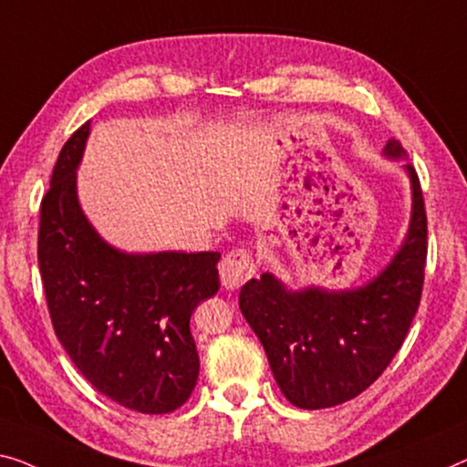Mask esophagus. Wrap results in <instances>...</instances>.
I'll return each instance as SVG.
<instances>
[{
    "label": "esophagus",
    "mask_w": 467,
    "mask_h": 467,
    "mask_svg": "<svg viewBox=\"0 0 467 467\" xmlns=\"http://www.w3.org/2000/svg\"><path fill=\"white\" fill-rule=\"evenodd\" d=\"M255 273L254 255L247 249H233L220 262V281L226 289H239Z\"/></svg>",
    "instance_id": "obj_1"
}]
</instances>
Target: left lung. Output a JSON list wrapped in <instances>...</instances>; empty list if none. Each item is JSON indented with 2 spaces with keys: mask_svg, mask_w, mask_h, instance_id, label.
Instances as JSON below:
<instances>
[{
  "mask_svg": "<svg viewBox=\"0 0 467 467\" xmlns=\"http://www.w3.org/2000/svg\"><path fill=\"white\" fill-rule=\"evenodd\" d=\"M384 157L405 159L399 140ZM411 182V220L399 252L363 287L287 289L273 273L243 285L239 308L266 350L291 405L327 409L358 396L386 371L413 323L428 255V218L420 178Z\"/></svg>",
  "mask_w": 467,
  "mask_h": 467,
  "instance_id": "1",
  "label": "left lung"
}]
</instances>
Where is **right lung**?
<instances>
[{"mask_svg": "<svg viewBox=\"0 0 467 467\" xmlns=\"http://www.w3.org/2000/svg\"><path fill=\"white\" fill-rule=\"evenodd\" d=\"M89 121L62 146L41 201L37 260L68 357L100 394L138 413H171L199 378L191 315L218 294V252L128 254L109 245L78 197Z\"/></svg>", "mask_w": 467, "mask_h": 467, "instance_id": "right-lung-1", "label": "right lung"}]
</instances>
